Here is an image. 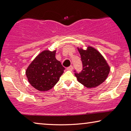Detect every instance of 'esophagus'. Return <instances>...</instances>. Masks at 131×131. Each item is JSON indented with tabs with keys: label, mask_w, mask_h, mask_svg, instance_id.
Here are the masks:
<instances>
[{
	"label": "esophagus",
	"mask_w": 131,
	"mask_h": 131,
	"mask_svg": "<svg viewBox=\"0 0 131 131\" xmlns=\"http://www.w3.org/2000/svg\"><path fill=\"white\" fill-rule=\"evenodd\" d=\"M66 69H67L68 70L72 71L73 70V66L72 65H70V66H69V67H68L67 68H66Z\"/></svg>",
	"instance_id": "obj_1"
}]
</instances>
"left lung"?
Returning a JSON list of instances; mask_svg holds the SVG:
<instances>
[{"label":"left lung","mask_w":131,"mask_h":131,"mask_svg":"<svg viewBox=\"0 0 131 131\" xmlns=\"http://www.w3.org/2000/svg\"><path fill=\"white\" fill-rule=\"evenodd\" d=\"M83 69L78 73L74 70L79 83L87 88L96 87L103 83L108 76L110 68L105 58L96 50L88 47L87 50L78 48Z\"/></svg>","instance_id":"8db88e82"}]
</instances>
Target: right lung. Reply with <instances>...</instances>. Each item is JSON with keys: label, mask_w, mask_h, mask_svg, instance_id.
Returning <instances> with one entry per match:
<instances>
[{"label": "right lung", "mask_w": 131, "mask_h": 131, "mask_svg": "<svg viewBox=\"0 0 131 131\" xmlns=\"http://www.w3.org/2000/svg\"><path fill=\"white\" fill-rule=\"evenodd\" d=\"M56 51L45 50L32 62L26 70L31 85L40 91L54 87L63 74L65 68L55 58Z\"/></svg>", "instance_id": "right-lung-1"}]
</instances>
